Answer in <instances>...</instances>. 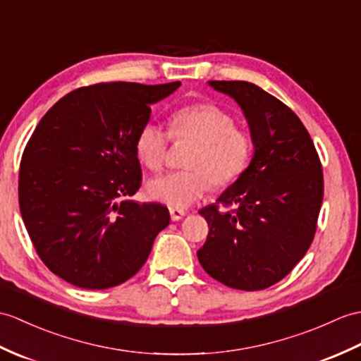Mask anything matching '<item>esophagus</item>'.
Segmentation results:
<instances>
[{"label":"esophagus","mask_w":361,"mask_h":361,"mask_svg":"<svg viewBox=\"0 0 361 361\" xmlns=\"http://www.w3.org/2000/svg\"><path fill=\"white\" fill-rule=\"evenodd\" d=\"M169 212H171V219H172V221H178V220H181L184 215H186V212L183 211V209H173V207H171L169 209Z\"/></svg>","instance_id":"obj_1"}]
</instances>
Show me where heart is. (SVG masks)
Here are the masks:
<instances>
[{"mask_svg": "<svg viewBox=\"0 0 361 361\" xmlns=\"http://www.w3.org/2000/svg\"><path fill=\"white\" fill-rule=\"evenodd\" d=\"M171 138L195 146L188 155L189 171L171 172L147 181L149 197L171 207H188L211 188L229 186L246 171L252 158V138L235 120L211 103H194L175 111L169 133L154 123L142 124L135 137V154L150 171L166 163Z\"/></svg>", "mask_w": 361, "mask_h": 361, "instance_id": "obj_1", "label": "heart"}]
</instances>
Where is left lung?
<instances>
[{
  "label": "left lung",
  "mask_w": 361,
  "mask_h": 361,
  "mask_svg": "<svg viewBox=\"0 0 361 361\" xmlns=\"http://www.w3.org/2000/svg\"><path fill=\"white\" fill-rule=\"evenodd\" d=\"M209 85L240 104L255 152L216 203L200 211L209 233L198 262L226 286L262 290L294 269L314 240L323 201L320 157L298 116L262 87Z\"/></svg>",
  "instance_id": "8db88e82"
}]
</instances>
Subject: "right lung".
<instances>
[{
  "instance_id": "add662e5",
  "label": "right lung",
  "mask_w": 361,
  "mask_h": 361,
  "mask_svg": "<svg viewBox=\"0 0 361 361\" xmlns=\"http://www.w3.org/2000/svg\"><path fill=\"white\" fill-rule=\"evenodd\" d=\"M180 85L75 89L33 130L20 164V211L41 262L64 281L98 290L128 281L171 223L163 204L130 197L141 186L135 137L149 106Z\"/></svg>"
}]
</instances>
